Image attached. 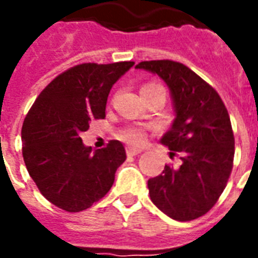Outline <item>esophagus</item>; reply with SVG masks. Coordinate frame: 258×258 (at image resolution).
<instances>
[{
    "instance_id": "1",
    "label": "esophagus",
    "mask_w": 258,
    "mask_h": 258,
    "mask_svg": "<svg viewBox=\"0 0 258 258\" xmlns=\"http://www.w3.org/2000/svg\"><path fill=\"white\" fill-rule=\"evenodd\" d=\"M141 149H135V148H127V156H137L140 155Z\"/></svg>"
}]
</instances>
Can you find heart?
<instances>
[{
	"mask_svg": "<svg viewBox=\"0 0 258 258\" xmlns=\"http://www.w3.org/2000/svg\"><path fill=\"white\" fill-rule=\"evenodd\" d=\"M152 87H160L157 84H148L144 88H152ZM118 140L127 142L130 145H141L145 141V130L142 127H125L117 133Z\"/></svg>",
	"mask_w": 258,
	"mask_h": 258,
	"instance_id": "heart-1",
	"label": "heart"
}]
</instances>
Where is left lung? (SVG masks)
Wrapping results in <instances>:
<instances>
[{"instance_id": "left-lung-1", "label": "left lung", "mask_w": 258, "mask_h": 258, "mask_svg": "<svg viewBox=\"0 0 258 258\" xmlns=\"http://www.w3.org/2000/svg\"><path fill=\"white\" fill-rule=\"evenodd\" d=\"M135 68L157 74L170 88L175 118L160 142L181 156L179 167L167 164L148 181L152 202L177 221L199 218L216 205L232 171L235 140L227 107L179 62L145 60Z\"/></svg>"}]
</instances>
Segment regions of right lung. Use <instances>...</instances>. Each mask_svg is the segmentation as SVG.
<instances>
[{"label":"right lung","instance_id":"add662e5","mask_svg":"<svg viewBox=\"0 0 258 258\" xmlns=\"http://www.w3.org/2000/svg\"><path fill=\"white\" fill-rule=\"evenodd\" d=\"M134 62L83 63L69 69L37 96L22 127L23 160L41 195L69 213L88 209L110 190L125 160L120 141L85 146L80 134L105 117L113 84Z\"/></svg>","mask_w":258,"mask_h":258}]
</instances>
